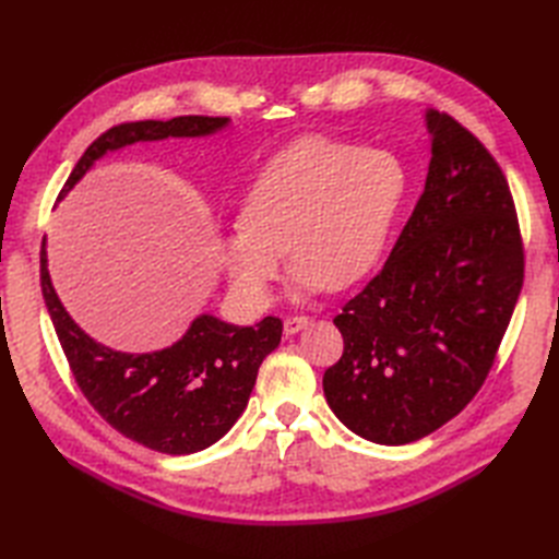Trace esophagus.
Wrapping results in <instances>:
<instances>
[{
    "mask_svg": "<svg viewBox=\"0 0 559 559\" xmlns=\"http://www.w3.org/2000/svg\"><path fill=\"white\" fill-rule=\"evenodd\" d=\"M308 324H310V317H302V314L286 317V319H284V333H286V335H294V333H298L300 329H306Z\"/></svg>",
    "mask_w": 559,
    "mask_h": 559,
    "instance_id": "34e87169",
    "label": "esophagus"
}]
</instances>
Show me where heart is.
<instances>
[{
	"label": "heart",
	"mask_w": 559,
	"mask_h": 559,
	"mask_svg": "<svg viewBox=\"0 0 559 559\" xmlns=\"http://www.w3.org/2000/svg\"><path fill=\"white\" fill-rule=\"evenodd\" d=\"M405 191L408 175L389 151L308 134L251 179L242 222L224 240V265L245 294L263 300L289 247L298 292H343L378 265Z\"/></svg>",
	"instance_id": "obj_1"
}]
</instances>
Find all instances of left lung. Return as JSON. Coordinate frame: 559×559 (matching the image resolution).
Wrapping results in <instances>:
<instances>
[{"mask_svg":"<svg viewBox=\"0 0 559 559\" xmlns=\"http://www.w3.org/2000/svg\"><path fill=\"white\" fill-rule=\"evenodd\" d=\"M425 193L380 273L333 319L343 357L324 373L335 417L405 445L478 394L524 280L513 195L499 163L445 111H427Z\"/></svg>","mask_w":559,"mask_h":559,"instance_id":"obj_1","label":"left lung"}]
</instances>
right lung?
Here are the masks:
<instances>
[{
	"instance_id": "1",
	"label": "right lung",
	"mask_w": 559,
	"mask_h": 559,
	"mask_svg": "<svg viewBox=\"0 0 559 559\" xmlns=\"http://www.w3.org/2000/svg\"><path fill=\"white\" fill-rule=\"evenodd\" d=\"M230 123L226 116H177L170 121H132L109 128L79 158L60 198L74 189L107 151L167 138H205ZM41 294L72 376L107 425L130 441L163 454L210 448L245 413L259 366L282 341V319L235 326L200 314L173 347L126 354L95 343L67 314L50 284L41 245Z\"/></svg>"
}]
</instances>
